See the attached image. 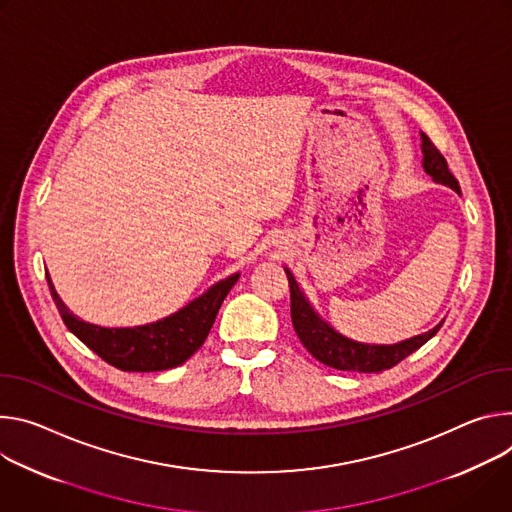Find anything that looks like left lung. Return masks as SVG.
Here are the masks:
<instances>
[{
	"label": "left lung",
	"mask_w": 512,
	"mask_h": 512,
	"mask_svg": "<svg viewBox=\"0 0 512 512\" xmlns=\"http://www.w3.org/2000/svg\"><path fill=\"white\" fill-rule=\"evenodd\" d=\"M423 140V168L433 177L435 183H443L451 187L453 191L460 193V185L456 177L451 175V170L447 166L445 156L437 150V146L421 134ZM289 287H291V319L293 327L301 339V344L307 348V352L319 360L321 364L335 368V370H346V372H384L399 362H403L407 356L417 352L423 344H427L429 339L439 331L443 321L433 327L427 333L415 335L407 342L394 344V346H368V344H358L352 342V339L339 335L329 327L307 303L303 291L299 289L295 276L289 272Z\"/></svg>",
	"instance_id": "left-lung-1"
}]
</instances>
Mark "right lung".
I'll list each match as a JSON object with an SVG mask.
<instances>
[{"label": "right lung", "mask_w": 512, "mask_h": 512, "mask_svg": "<svg viewBox=\"0 0 512 512\" xmlns=\"http://www.w3.org/2000/svg\"><path fill=\"white\" fill-rule=\"evenodd\" d=\"M48 287L65 325L101 360L124 372H160L187 362L207 339L223 299L236 285L240 274L213 285L199 299L156 323L142 327L107 329L75 317L56 295L50 276Z\"/></svg>", "instance_id": "right-lung-1"}]
</instances>
